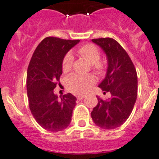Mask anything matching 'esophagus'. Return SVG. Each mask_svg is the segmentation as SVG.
<instances>
[{
  "label": "esophagus",
  "instance_id": "34e87169",
  "mask_svg": "<svg viewBox=\"0 0 159 159\" xmlns=\"http://www.w3.org/2000/svg\"><path fill=\"white\" fill-rule=\"evenodd\" d=\"M84 97V95H79V96H77V99H78V100H83Z\"/></svg>",
  "mask_w": 159,
  "mask_h": 159
}]
</instances>
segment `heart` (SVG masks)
I'll list each match as a JSON object with an SVG mask.
<instances>
[{"label": "heart", "mask_w": 159, "mask_h": 159, "mask_svg": "<svg viewBox=\"0 0 159 159\" xmlns=\"http://www.w3.org/2000/svg\"><path fill=\"white\" fill-rule=\"evenodd\" d=\"M79 56L91 63L92 69L96 74L103 75L106 70L107 65L104 61L100 60V51L93 44L84 45L77 51ZM74 63V56L71 53H67L62 62V69L64 73L70 71ZM96 83V79L92 75H81L75 74L67 80V88L70 92L76 94H84L89 90Z\"/></svg>", "instance_id": "1"}]
</instances>
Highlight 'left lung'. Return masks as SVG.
Listing matches in <instances>:
<instances>
[{
  "label": "left lung",
  "mask_w": 159,
  "mask_h": 159,
  "mask_svg": "<svg viewBox=\"0 0 159 159\" xmlns=\"http://www.w3.org/2000/svg\"><path fill=\"white\" fill-rule=\"evenodd\" d=\"M92 41L106 54V76L99 87L112 96L108 100L97 96L98 104L91 116L97 126L112 129L124 124L132 112L138 96L137 71L127 52L115 39L100 38Z\"/></svg>",
  "instance_id": "obj_1"
}]
</instances>
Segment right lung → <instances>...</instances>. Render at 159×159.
I'll return each mask as SVG.
<instances>
[{
    "label": "right lung",
    "instance_id": "obj_1",
    "mask_svg": "<svg viewBox=\"0 0 159 159\" xmlns=\"http://www.w3.org/2000/svg\"><path fill=\"white\" fill-rule=\"evenodd\" d=\"M79 42L80 40L46 38L35 49L27 69L30 109L36 121L51 132L65 129L71 120L75 96L68 93L59 100L54 93V89L63 73V58Z\"/></svg>",
    "mask_w": 159,
    "mask_h": 159
}]
</instances>
